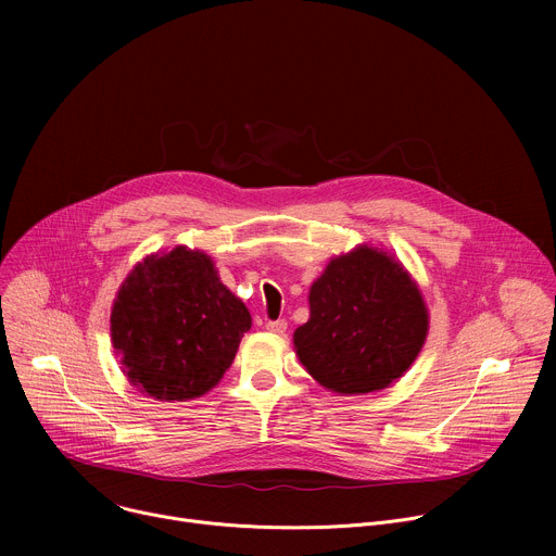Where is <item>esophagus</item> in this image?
<instances>
[{
  "label": "esophagus",
  "mask_w": 556,
  "mask_h": 556,
  "mask_svg": "<svg viewBox=\"0 0 556 556\" xmlns=\"http://www.w3.org/2000/svg\"><path fill=\"white\" fill-rule=\"evenodd\" d=\"M266 330L275 332V334H283L288 330V321L286 319H277V321H266Z\"/></svg>",
  "instance_id": "1"
}]
</instances>
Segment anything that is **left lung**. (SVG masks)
<instances>
[{"label":"left lung","mask_w":556,"mask_h":556,"mask_svg":"<svg viewBox=\"0 0 556 556\" xmlns=\"http://www.w3.org/2000/svg\"><path fill=\"white\" fill-rule=\"evenodd\" d=\"M429 330L420 290L387 253L361 247L332 260L309 288L294 332L305 369L337 393H369L401 378Z\"/></svg>","instance_id":"8db88e82"}]
</instances>
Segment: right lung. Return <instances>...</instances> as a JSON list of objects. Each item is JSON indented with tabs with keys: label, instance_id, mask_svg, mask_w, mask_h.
Masks as SVG:
<instances>
[{
	"label": "right lung",
	"instance_id": "right-lung-1",
	"mask_svg": "<svg viewBox=\"0 0 556 556\" xmlns=\"http://www.w3.org/2000/svg\"><path fill=\"white\" fill-rule=\"evenodd\" d=\"M249 330L247 305L219 281L211 257L185 247L138 264L112 309L127 378L157 401L206 393Z\"/></svg>",
	"mask_w": 556,
	"mask_h": 556
}]
</instances>
